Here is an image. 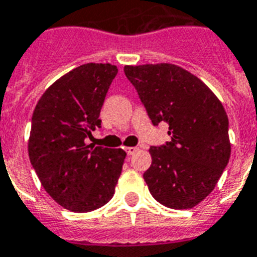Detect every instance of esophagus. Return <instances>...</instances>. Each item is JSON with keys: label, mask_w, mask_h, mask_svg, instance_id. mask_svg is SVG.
I'll list each match as a JSON object with an SVG mask.
<instances>
[{"label": "esophagus", "mask_w": 257, "mask_h": 257, "mask_svg": "<svg viewBox=\"0 0 257 257\" xmlns=\"http://www.w3.org/2000/svg\"><path fill=\"white\" fill-rule=\"evenodd\" d=\"M138 151H139V148L138 147H127L126 148V152L128 156H131V155H134V154H137Z\"/></svg>", "instance_id": "esophagus-1"}]
</instances>
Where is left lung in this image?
<instances>
[{
    "instance_id": "8db88e82",
    "label": "left lung",
    "mask_w": 257,
    "mask_h": 257,
    "mask_svg": "<svg viewBox=\"0 0 257 257\" xmlns=\"http://www.w3.org/2000/svg\"><path fill=\"white\" fill-rule=\"evenodd\" d=\"M154 126L168 123L171 141L152 146L143 179L155 200L171 209H190L217 185L231 154L228 118L200 78L173 64L126 65Z\"/></svg>"
}]
</instances>
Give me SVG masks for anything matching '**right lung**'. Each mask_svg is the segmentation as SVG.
Here are the masks:
<instances>
[{"label": "right lung", "instance_id": "1", "mask_svg": "<svg viewBox=\"0 0 257 257\" xmlns=\"http://www.w3.org/2000/svg\"><path fill=\"white\" fill-rule=\"evenodd\" d=\"M115 65H80L40 97L31 119L29 156L42 185L59 205L88 213L114 196L126 152L86 144L101 127L99 113Z\"/></svg>", "mask_w": 257, "mask_h": 257}]
</instances>
